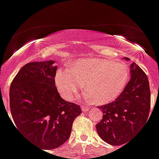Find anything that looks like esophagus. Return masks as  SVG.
<instances>
[{"label":"esophagus","mask_w":159,"mask_h":159,"mask_svg":"<svg viewBox=\"0 0 159 159\" xmlns=\"http://www.w3.org/2000/svg\"><path fill=\"white\" fill-rule=\"evenodd\" d=\"M81 110H82V112H87V111H89V106H81Z\"/></svg>","instance_id":"1"}]
</instances>
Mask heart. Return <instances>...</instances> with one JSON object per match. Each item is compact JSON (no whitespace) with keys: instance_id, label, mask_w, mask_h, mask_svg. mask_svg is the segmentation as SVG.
Masks as SVG:
<instances>
[{"instance_id":"1","label":"heart","mask_w":159,"mask_h":159,"mask_svg":"<svg viewBox=\"0 0 159 159\" xmlns=\"http://www.w3.org/2000/svg\"><path fill=\"white\" fill-rule=\"evenodd\" d=\"M129 71L125 64L102 58H84L75 61L66 70L56 74V85L67 100H72L85 83L97 104H106L118 97L127 83Z\"/></svg>"}]
</instances>
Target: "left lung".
Here are the masks:
<instances>
[{
  "mask_svg": "<svg viewBox=\"0 0 159 159\" xmlns=\"http://www.w3.org/2000/svg\"><path fill=\"white\" fill-rule=\"evenodd\" d=\"M130 80L115 101L98 106L103 118L96 125L97 131L101 139L113 146L127 143L148 120L150 90L147 76L134 62L130 65Z\"/></svg>",
  "mask_w": 159,
  "mask_h": 159,
  "instance_id": "1",
  "label": "left lung"
}]
</instances>
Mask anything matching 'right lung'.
<instances>
[{"instance_id": "add662e5", "label": "right lung", "mask_w": 159, "mask_h": 159, "mask_svg": "<svg viewBox=\"0 0 159 159\" xmlns=\"http://www.w3.org/2000/svg\"><path fill=\"white\" fill-rule=\"evenodd\" d=\"M53 61L25 65L9 89L10 111L15 127L42 150H53L68 140L78 105L61 98L55 86Z\"/></svg>"}]
</instances>
